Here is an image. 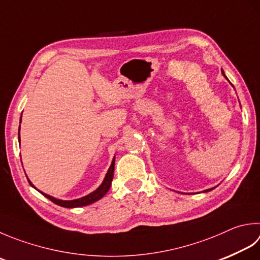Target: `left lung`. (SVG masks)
I'll list each match as a JSON object with an SVG mask.
<instances>
[{"label":"left lung","instance_id":"left-lung-1","mask_svg":"<svg viewBox=\"0 0 260 260\" xmlns=\"http://www.w3.org/2000/svg\"><path fill=\"white\" fill-rule=\"evenodd\" d=\"M222 73H223V76L225 77V75H224V72H223V71H222ZM225 78H226V77H225ZM213 189H214V188H212V189H207V190H205V192H207V191H210V190H213Z\"/></svg>","mask_w":260,"mask_h":260}]
</instances>
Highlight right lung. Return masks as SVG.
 <instances>
[{
	"label": "right lung",
	"instance_id": "add662e5",
	"mask_svg": "<svg viewBox=\"0 0 260 260\" xmlns=\"http://www.w3.org/2000/svg\"><path fill=\"white\" fill-rule=\"evenodd\" d=\"M20 122H21V120H20ZM18 136H19V141H20V128H19V134H18ZM114 164H115V156H114L113 160H112V164H111V166H110L109 171H107V173H106V175H105L104 181H103V183H102V184L100 185V187L97 188L95 191H92L91 193L85 196V197H81V198H79V199H75V200H61V199L54 198V197H52V196H50V194L44 193V192H42V191H39V190H38V191H39V192H41L42 194L45 196L46 198L50 199L51 202H53L54 204L58 205V206H61V207L75 208V207L87 206V205H90V204L95 203V202H97V200H100L101 198L104 197L107 191H109V189H110V187H111V184H112V180H113ZM27 179H28V178H27ZM28 182H29V184L31 185V187H34L30 181L28 180ZM34 188H35V187H34Z\"/></svg>",
	"mask_w": 260,
	"mask_h": 260
}]
</instances>
